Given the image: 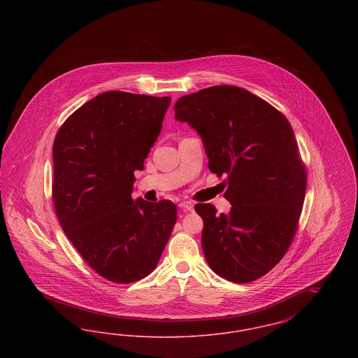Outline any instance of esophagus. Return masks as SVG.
Instances as JSON below:
<instances>
[{
	"label": "esophagus",
	"mask_w": 358,
	"mask_h": 358,
	"mask_svg": "<svg viewBox=\"0 0 358 358\" xmlns=\"http://www.w3.org/2000/svg\"><path fill=\"white\" fill-rule=\"evenodd\" d=\"M178 206L182 209V210H185V212H190V210H193V203H190V201H182V203H180Z\"/></svg>",
	"instance_id": "34e87169"
}]
</instances>
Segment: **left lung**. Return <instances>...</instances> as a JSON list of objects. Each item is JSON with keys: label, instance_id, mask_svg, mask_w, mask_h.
I'll use <instances>...</instances> for the list:
<instances>
[{"label": "left lung", "instance_id": "1", "mask_svg": "<svg viewBox=\"0 0 358 358\" xmlns=\"http://www.w3.org/2000/svg\"><path fill=\"white\" fill-rule=\"evenodd\" d=\"M174 118L201 136L210 171L227 174L224 197L231 212L194 206L204 222L201 245L209 267L236 283L266 275L294 238L306 193V171L289 120L236 85L181 96Z\"/></svg>", "mask_w": 358, "mask_h": 358}]
</instances>
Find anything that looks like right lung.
<instances>
[{"label":"right lung","mask_w":358,"mask_h":358,"mask_svg":"<svg viewBox=\"0 0 358 358\" xmlns=\"http://www.w3.org/2000/svg\"><path fill=\"white\" fill-rule=\"evenodd\" d=\"M171 96L107 91L79 107L53 142L52 196L57 219L92 270L115 283L153 271L173 227L169 200H133L162 129Z\"/></svg>","instance_id":"1"}]
</instances>
